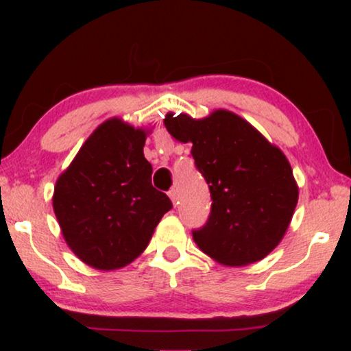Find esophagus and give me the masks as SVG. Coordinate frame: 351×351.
Masks as SVG:
<instances>
[{
    "mask_svg": "<svg viewBox=\"0 0 351 351\" xmlns=\"http://www.w3.org/2000/svg\"><path fill=\"white\" fill-rule=\"evenodd\" d=\"M169 198L172 199V203H174V206L179 204V195H177V190L176 189H172L169 191Z\"/></svg>",
    "mask_w": 351,
    "mask_h": 351,
    "instance_id": "34e87169",
    "label": "esophagus"
}]
</instances>
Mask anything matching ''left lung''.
Returning <instances> with one entry per match:
<instances>
[{
  "label": "left lung",
  "instance_id": "1",
  "mask_svg": "<svg viewBox=\"0 0 351 351\" xmlns=\"http://www.w3.org/2000/svg\"><path fill=\"white\" fill-rule=\"evenodd\" d=\"M166 129L190 142L196 169L210 191V213L193 239L225 265L268 256L285 237L299 199L289 161L238 114L217 110L204 119L167 114Z\"/></svg>",
  "mask_w": 351,
  "mask_h": 351
}]
</instances>
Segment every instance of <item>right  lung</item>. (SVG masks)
<instances>
[{"label":"right lung","mask_w":351,"mask_h":351,"mask_svg":"<svg viewBox=\"0 0 351 351\" xmlns=\"http://www.w3.org/2000/svg\"><path fill=\"white\" fill-rule=\"evenodd\" d=\"M143 145L145 132L108 119L56 184L52 206L65 241L99 270L132 262L172 208L169 196L152 185L153 167Z\"/></svg>","instance_id":"obj_1"}]
</instances>
